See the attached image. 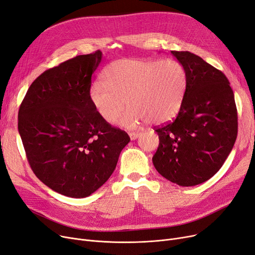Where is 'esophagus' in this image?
I'll return each instance as SVG.
<instances>
[{
	"mask_svg": "<svg viewBox=\"0 0 255 255\" xmlns=\"http://www.w3.org/2000/svg\"><path fill=\"white\" fill-rule=\"evenodd\" d=\"M129 136H130L131 140H134V139H136L139 136V133H137V132H130Z\"/></svg>",
	"mask_w": 255,
	"mask_h": 255,
	"instance_id": "obj_1",
	"label": "esophagus"
}]
</instances>
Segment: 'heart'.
Segmentation results:
<instances>
[{
    "instance_id": "1",
    "label": "heart",
    "mask_w": 255,
    "mask_h": 255,
    "mask_svg": "<svg viewBox=\"0 0 255 255\" xmlns=\"http://www.w3.org/2000/svg\"><path fill=\"white\" fill-rule=\"evenodd\" d=\"M187 86L184 66L175 59H120L104 72V82L96 81L90 99L96 112L107 123H114L129 109L120 124L133 128L148 121L161 124L180 110Z\"/></svg>"
}]
</instances>
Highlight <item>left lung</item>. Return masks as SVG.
I'll use <instances>...</instances> for the list:
<instances>
[{"instance_id":"obj_1","label":"left lung","mask_w":255,"mask_h":255,"mask_svg":"<svg viewBox=\"0 0 255 255\" xmlns=\"http://www.w3.org/2000/svg\"><path fill=\"white\" fill-rule=\"evenodd\" d=\"M186 70L187 86L176 119L155 128L157 172L181 186L208 180L221 169L237 139L238 113L226 76L191 52H171Z\"/></svg>"}]
</instances>
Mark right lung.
<instances>
[{"instance_id":"right-lung-1","label":"right lung","mask_w":255,"mask_h":255,"mask_svg":"<svg viewBox=\"0 0 255 255\" xmlns=\"http://www.w3.org/2000/svg\"><path fill=\"white\" fill-rule=\"evenodd\" d=\"M102 52L79 55L33 81L18 110V132L37 178L51 190L84 198L114 173L130 140L96 112L92 75Z\"/></svg>"}]
</instances>
